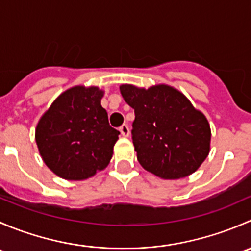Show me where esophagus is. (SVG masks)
Listing matches in <instances>:
<instances>
[{
  "label": "esophagus",
  "mask_w": 251,
  "mask_h": 251,
  "mask_svg": "<svg viewBox=\"0 0 251 251\" xmlns=\"http://www.w3.org/2000/svg\"><path fill=\"white\" fill-rule=\"evenodd\" d=\"M119 131H120V133H121V136H123V137H127L128 133H130V130H128L127 125H123L120 128H119Z\"/></svg>",
  "instance_id": "esophagus-1"
}]
</instances>
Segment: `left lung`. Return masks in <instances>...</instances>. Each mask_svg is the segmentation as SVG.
<instances>
[{"label": "left lung", "instance_id": "1", "mask_svg": "<svg viewBox=\"0 0 251 251\" xmlns=\"http://www.w3.org/2000/svg\"><path fill=\"white\" fill-rule=\"evenodd\" d=\"M120 92L135 110L132 142L142 168L164 179L196 173L210 151L211 130L204 114L164 83L147 90L125 83Z\"/></svg>", "mask_w": 251, "mask_h": 251}]
</instances>
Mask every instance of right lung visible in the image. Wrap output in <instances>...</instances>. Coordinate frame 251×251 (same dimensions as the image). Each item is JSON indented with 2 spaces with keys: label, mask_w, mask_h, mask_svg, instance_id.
I'll return each instance as SVG.
<instances>
[{
  "label": "right lung",
  "mask_w": 251,
  "mask_h": 251,
  "mask_svg": "<svg viewBox=\"0 0 251 251\" xmlns=\"http://www.w3.org/2000/svg\"><path fill=\"white\" fill-rule=\"evenodd\" d=\"M97 86H74L60 93L45 111L35 130L42 160L68 181H82L104 170L113 156L118 130L100 105Z\"/></svg>",
  "instance_id": "obj_1"
}]
</instances>
